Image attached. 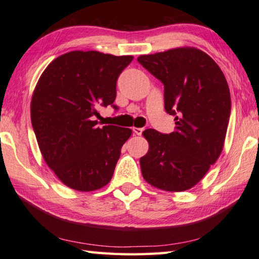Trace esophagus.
I'll use <instances>...</instances> for the list:
<instances>
[{"label":"esophagus","mask_w":259,"mask_h":259,"mask_svg":"<svg viewBox=\"0 0 259 259\" xmlns=\"http://www.w3.org/2000/svg\"><path fill=\"white\" fill-rule=\"evenodd\" d=\"M133 132H134V133H135L136 135H141V134H142V132H143V128H141V127H133Z\"/></svg>","instance_id":"34e87169"}]
</instances>
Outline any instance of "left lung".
<instances>
[{
	"mask_svg": "<svg viewBox=\"0 0 259 259\" xmlns=\"http://www.w3.org/2000/svg\"><path fill=\"white\" fill-rule=\"evenodd\" d=\"M138 61L164 85V109L174 115L172 133L149 128L141 171L151 186L184 192L202 180L223 150L231 111L226 76L206 53L195 47L141 55Z\"/></svg>",
	"mask_w": 259,
	"mask_h": 259,
	"instance_id": "8db88e82",
	"label": "left lung"
}]
</instances>
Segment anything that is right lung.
I'll list each match as a JSON object with an SVG mask.
<instances>
[{
  "label": "right lung",
  "mask_w": 259,
  "mask_h": 259,
  "mask_svg": "<svg viewBox=\"0 0 259 259\" xmlns=\"http://www.w3.org/2000/svg\"><path fill=\"white\" fill-rule=\"evenodd\" d=\"M132 60L131 55L73 51L55 58L39 77L31 124L44 160L65 186L94 192L113 177L132 130L98 127L96 117L100 107L114 104L117 79Z\"/></svg>",
  "instance_id": "add662e5"
}]
</instances>
